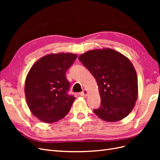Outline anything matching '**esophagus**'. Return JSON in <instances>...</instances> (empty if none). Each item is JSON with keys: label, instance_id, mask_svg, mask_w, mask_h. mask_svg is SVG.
<instances>
[{"label": "esophagus", "instance_id": "34e87169", "mask_svg": "<svg viewBox=\"0 0 160 160\" xmlns=\"http://www.w3.org/2000/svg\"><path fill=\"white\" fill-rule=\"evenodd\" d=\"M80 95L81 96H83V97H86L87 95H88V91L87 90H83L82 92H81L80 93Z\"/></svg>", "mask_w": 160, "mask_h": 160}]
</instances>
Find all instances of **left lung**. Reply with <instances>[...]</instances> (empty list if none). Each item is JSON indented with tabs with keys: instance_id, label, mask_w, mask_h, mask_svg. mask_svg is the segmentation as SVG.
<instances>
[{
	"instance_id": "left-lung-1",
	"label": "left lung",
	"mask_w": 160,
	"mask_h": 160,
	"mask_svg": "<svg viewBox=\"0 0 160 160\" xmlns=\"http://www.w3.org/2000/svg\"><path fill=\"white\" fill-rule=\"evenodd\" d=\"M79 60L98 85L101 105L93 109L96 115L110 122L128 116L138 98V77L131 61L110 49L88 51L79 56Z\"/></svg>"
}]
</instances>
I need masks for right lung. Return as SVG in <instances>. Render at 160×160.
<instances>
[{"mask_svg":"<svg viewBox=\"0 0 160 160\" xmlns=\"http://www.w3.org/2000/svg\"><path fill=\"white\" fill-rule=\"evenodd\" d=\"M77 55L59 53L43 57L27 76L25 93L32 113L45 123H53L69 113L75 98L69 94L70 82L66 72Z\"/></svg>","mask_w":160,"mask_h":160,"instance_id":"obj_1","label":"right lung"}]
</instances>
